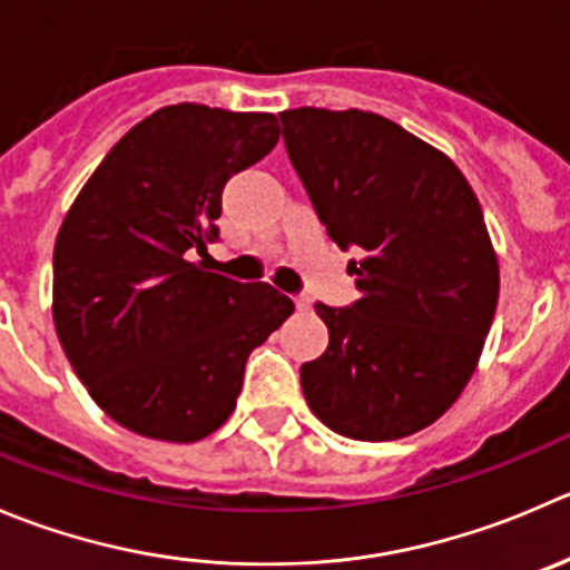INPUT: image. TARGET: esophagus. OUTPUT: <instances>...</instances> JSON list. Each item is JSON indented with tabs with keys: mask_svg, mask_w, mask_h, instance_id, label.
Returning <instances> with one entry per match:
<instances>
[{
	"mask_svg": "<svg viewBox=\"0 0 570 570\" xmlns=\"http://www.w3.org/2000/svg\"><path fill=\"white\" fill-rule=\"evenodd\" d=\"M295 306H297V312H308V308H312V301H308L306 295H297Z\"/></svg>",
	"mask_w": 570,
	"mask_h": 570,
	"instance_id": "34e87169",
	"label": "esophagus"
}]
</instances>
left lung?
I'll list each match as a JSON object with an SVG mask.
<instances>
[{
	"instance_id": "8db88e82",
	"label": "left lung",
	"mask_w": 570,
	"mask_h": 570,
	"mask_svg": "<svg viewBox=\"0 0 570 570\" xmlns=\"http://www.w3.org/2000/svg\"><path fill=\"white\" fill-rule=\"evenodd\" d=\"M284 141L358 301L317 303L328 347L301 367L312 412L364 443L432 425L462 395L499 303L482 206L445 153L370 110H284Z\"/></svg>"
}]
</instances>
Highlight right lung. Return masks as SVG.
I'll return each mask as SVG.
<instances>
[{
  "instance_id": "obj_1",
  "label": "right lung",
  "mask_w": 570,
  "mask_h": 570,
  "mask_svg": "<svg viewBox=\"0 0 570 570\" xmlns=\"http://www.w3.org/2000/svg\"><path fill=\"white\" fill-rule=\"evenodd\" d=\"M273 114L167 105L110 147L55 239L66 358L116 423L197 443L236 409L245 364L295 303L191 262L217 239L223 189L278 145Z\"/></svg>"
}]
</instances>
